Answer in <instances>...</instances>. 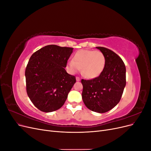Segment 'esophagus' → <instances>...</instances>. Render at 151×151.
<instances>
[{
    "instance_id": "1",
    "label": "esophagus",
    "mask_w": 151,
    "mask_h": 151,
    "mask_svg": "<svg viewBox=\"0 0 151 151\" xmlns=\"http://www.w3.org/2000/svg\"><path fill=\"white\" fill-rule=\"evenodd\" d=\"M76 81H81V78H80V77H78V76L76 77Z\"/></svg>"
}]
</instances>
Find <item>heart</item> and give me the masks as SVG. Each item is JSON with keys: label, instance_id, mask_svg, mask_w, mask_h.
Segmentation results:
<instances>
[{"label": "heart", "instance_id": "heart-1", "mask_svg": "<svg viewBox=\"0 0 151 151\" xmlns=\"http://www.w3.org/2000/svg\"><path fill=\"white\" fill-rule=\"evenodd\" d=\"M106 58L99 50H80L73 57L72 60L68 62L67 68L72 74L80 70L87 78L98 77L104 70Z\"/></svg>", "mask_w": 151, "mask_h": 151}]
</instances>
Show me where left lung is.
<instances>
[{"mask_svg": "<svg viewBox=\"0 0 151 151\" xmlns=\"http://www.w3.org/2000/svg\"><path fill=\"white\" fill-rule=\"evenodd\" d=\"M106 58L102 73L90 80L82 79V98L86 106L99 113H106L120 101L126 85V68L122 59L112 50L98 47Z\"/></svg>", "mask_w": 151, "mask_h": 151, "instance_id": "left-lung-1", "label": "left lung"}]
</instances>
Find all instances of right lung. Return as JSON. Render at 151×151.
<instances>
[{
    "instance_id": "1",
    "label": "right lung",
    "mask_w": 151,
    "mask_h": 151,
    "mask_svg": "<svg viewBox=\"0 0 151 151\" xmlns=\"http://www.w3.org/2000/svg\"><path fill=\"white\" fill-rule=\"evenodd\" d=\"M72 50L50 45L31 56L25 70L26 92L40 111H56L65 103L76 82V77L65 69Z\"/></svg>"
}]
</instances>
